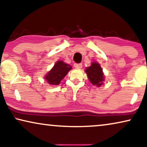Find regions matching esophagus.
Instances as JSON below:
<instances>
[{
    "label": "esophagus",
    "instance_id": "1",
    "mask_svg": "<svg viewBox=\"0 0 147 147\" xmlns=\"http://www.w3.org/2000/svg\"><path fill=\"white\" fill-rule=\"evenodd\" d=\"M74 67L76 69H81L82 67V63H75L74 64Z\"/></svg>",
    "mask_w": 147,
    "mask_h": 147
}]
</instances>
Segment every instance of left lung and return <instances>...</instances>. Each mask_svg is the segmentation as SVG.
<instances>
[{"label":"left lung","mask_w":147,"mask_h":147,"mask_svg":"<svg viewBox=\"0 0 147 147\" xmlns=\"http://www.w3.org/2000/svg\"><path fill=\"white\" fill-rule=\"evenodd\" d=\"M85 71L88 75V79L94 86L98 87L102 86L104 81V76L99 63L97 62H93L90 67L86 68Z\"/></svg>","instance_id":"left-lung-1"}]
</instances>
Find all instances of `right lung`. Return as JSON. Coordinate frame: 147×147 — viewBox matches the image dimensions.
<instances>
[{
    "label": "right lung",
    "instance_id": "add662e5",
    "mask_svg": "<svg viewBox=\"0 0 147 147\" xmlns=\"http://www.w3.org/2000/svg\"><path fill=\"white\" fill-rule=\"evenodd\" d=\"M70 69L71 66L69 64L65 63L63 61H57L45 76V79L50 85H59Z\"/></svg>",
    "mask_w": 147,
    "mask_h": 147
}]
</instances>
